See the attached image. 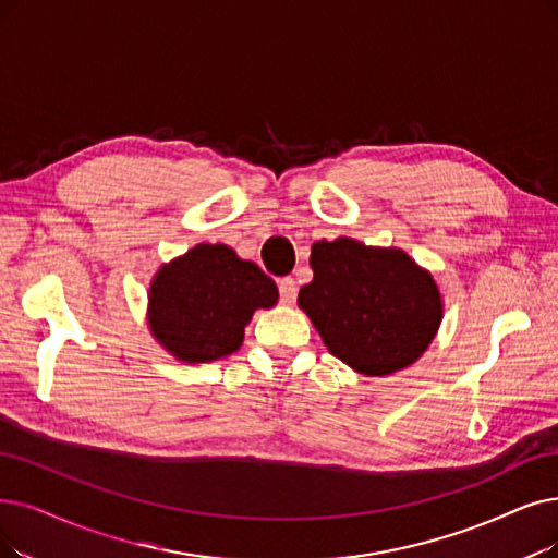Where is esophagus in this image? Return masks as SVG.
<instances>
[{"mask_svg": "<svg viewBox=\"0 0 558 558\" xmlns=\"http://www.w3.org/2000/svg\"><path fill=\"white\" fill-rule=\"evenodd\" d=\"M279 298L283 304H293L295 298H298V286H295V279L293 277H283L279 281Z\"/></svg>", "mask_w": 558, "mask_h": 558, "instance_id": "obj_1", "label": "esophagus"}]
</instances>
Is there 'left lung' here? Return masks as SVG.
<instances>
[{"mask_svg":"<svg viewBox=\"0 0 558 558\" xmlns=\"http://www.w3.org/2000/svg\"><path fill=\"white\" fill-rule=\"evenodd\" d=\"M314 279L298 304L327 350L352 371L383 377L412 366L441 323V295L428 270L403 250L352 238L311 247Z\"/></svg>","mask_w":558,"mask_h":558,"instance_id":"obj_1","label":"left lung"}]
</instances>
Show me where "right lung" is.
Instances as JSON below:
<instances>
[{
    "label": "right lung",
    "mask_w": 558,
    "mask_h": 558,
    "mask_svg": "<svg viewBox=\"0 0 558 558\" xmlns=\"http://www.w3.org/2000/svg\"><path fill=\"white\" fill-rule=\"evenodd\" d=\"M277 283L227 244H196L150 281L148 327L178 362L206 364L242 345L256 308H272Z\"/></svg>",
    "instance_id": "obj_1"
}]
</instances>
